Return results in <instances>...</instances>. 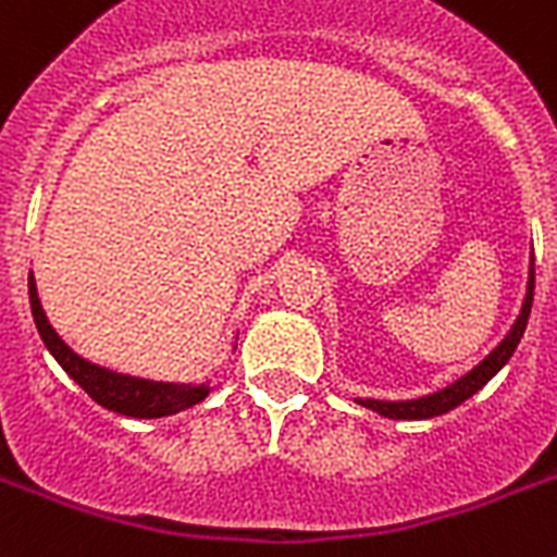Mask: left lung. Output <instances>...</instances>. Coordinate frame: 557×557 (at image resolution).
Wrapping results in <instances>:
<instances>
[{"mask_svg":"<svg viewBox=\"0 0 557 557\" xmlns=\"http://www.w3.org/2000/svg\"><path fill=\"white\" fill-rule=\"evenodd\" d=\"M532 294H535V263L529 265L527 297H523L521 314H518L515 325L509 329V334L498 343V349L492 351L486 360H481V363L474 366L472 372L463 374L460 381L441 388V392H435V395L418 397V400H400V404H392V400H360V404L369 406L372 411H377V414L392 420H426V418H437V414H446V411H451L455 406L463 404V400H469L474 392H481V388L486 386V383H490L506 363H509V357H512L515 349H518V343H521L523 332H527L529 311H532Z\"/></svg>","mask_w":557,"mask_h":557,"instance_id":"obj_1","label":"left lung"}]
</instances>
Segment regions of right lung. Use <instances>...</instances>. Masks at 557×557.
<instances>
[{
	"label": "right lung",
	"mask_w": 557,
	"mask_h": 557,
	"mask_svg": "<svg viewBox=\"0 0 557 557\" xmlns=\"http://www.w3.org/2000/svg\"><path fill=\"white\" fill-rule=\"evenodd\" d=\"M28 294H30V311H34V323L39 329V337L48 346L57 363L74 377L79 386L88 392L99 406H106L111 411L128 414V418H165V414H176V411L188 409V406L200 404L208 397V386H183V383H153L143 381V377H128V374L108 372L102 366L88 363L76 355L74 349H67V343L53 332V325L48 323L36 294V280L28 274Z\"/></svg>",
	"instance_id": "add662e5"
}]
</instances>
